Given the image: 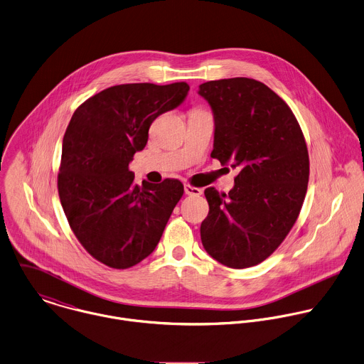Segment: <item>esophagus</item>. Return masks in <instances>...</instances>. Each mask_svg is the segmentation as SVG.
Masks as SVG:
<instances>
[{
	"instance_id": "obj_1",
	"label": "esophagus",
	"mask_w": 364,
	"mask_h": 364,
	"mask_svg": "<svg viewBox=\"0 0 364 364\" xmlns=\"http://www.w3.org/2000/svg\"><path fill=\"white\" fill-rule=\"evenodd\" d=\"M184 193H186L187 196H201V194H203V191H201L200 188L193 187V186H190V184H186V186H184Z\"/></svg>"
}]
</instances>
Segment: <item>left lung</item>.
Listing matches in <instances>:
<instances>
[{
	"instance_id": "left-lung-1",
	"label": "left lung",
	"mask_w": 364,
	"mask_h": 364,
	"mask_svg": "<svg viewBox=\"0 0 364 364\" xmlns=\"http://www.w3.org/2000/svg\"><path fill=\"white\" fill-rule=\"evenodd\" d=\"M214 114L211 157L238 170L228 194L214 187L200 232L220 264L242 269L267 259L294 227L309 181V154L289 106L250 77L210 80L198 87Z\"/></svg>"
}]
</instances>
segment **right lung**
Masks as SVG:
<instances>
[{
  "instance_id": "1",
  "label": "right lung",
  "mask_w": 364,
  "mask_h": 364,
  "mask_svg": "<svg viewBox=\"0 0 364 364\" xmlns=\"http://www.w3.org/2000/svg\"><path fill=\"white\" fill-rule=\"evenodd\" d=\"M188 90L186 82L112 86L83 102L68 124L60 204L83 248L110 268H130L154 251L184 193L174 178L139 187L129 164L144 149L153 120L180 106Z\"/></svg>"
}]
</instances>
